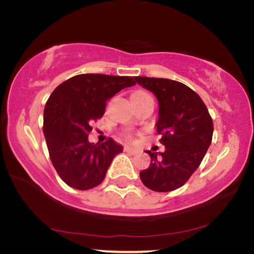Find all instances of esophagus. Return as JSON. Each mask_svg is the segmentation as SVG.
Returning <instances> with one entry per match:
<instances>
[{
    "mask_svg": "<svg viewBox=\"0 0 254 254\" xmlns=\"http://www.w3.org/2000/svg\"><path fill=\"white\" fill-rule=\"evenodd\" d=\"M124 150L127 151V153L131 154V155H135V154L138 153V149H136V148H132V147H129V145H127V147L124 148Z\"/></svg>",
    "mask_w": 254,
    "mask_h": 254,
    "instance_id": "esophagus-1",
    "label": "esophagus"
}]
</instances>
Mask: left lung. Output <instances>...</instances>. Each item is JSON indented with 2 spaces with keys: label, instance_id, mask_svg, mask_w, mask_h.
I'll use <instances>...</instances> for the list:
<instances>
[{
  "label": "left lung",
  "instance_id": "obj_1",
  "mask_svg": "<svg viewBox=\"0 0 254 254\" xmlns=\"http://www.w3.org/2000/svg\"><path fill=\"white\" fill-rule=\"evenodd\" d=\"M135 81L159 101L155 127L165 145L164 153L147 150L151 161L139 177L153 191L177 190L190 179L210 147L212 119L199 95L182 82L144 76H136Z\"/></svg>",
  "mask_w": 254,
  "mask_h": 254
}]
</instances>
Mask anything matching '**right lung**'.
Instances as JSON below:
<instances>
[{"instance_id":"add662e5","label":"right lung","mask_w":254,"mask_h":254,"mask_svg":"<svg viewBox=\"0 0 254 254\" xmlns=\"http://www.w3.org/2000/svg\"><path fill=\"white\" fill-rule=\"evenodd\" d=\"M133 84L130 76L81 74L52 92L44 109L43 131L52 165L66 185L89 190L103 183L123 147L112 138L90 143V123L103 117L109 99Z\"/></svg>"}]
</instances>
